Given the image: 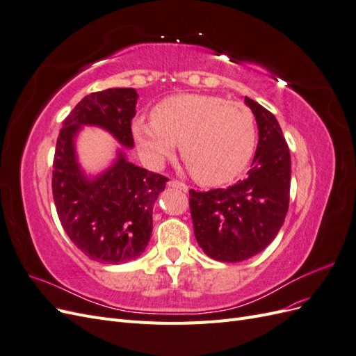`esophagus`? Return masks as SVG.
Masks as SVG:
<instances>
[{
	"label": "esophagus",
	"mask_w": 356,
	"mask_h": 356,
	"mask_svg": "<svg viewBox=\"0 0 356 356\" xmlns=\"http://www.w3.org/2000/svg\"><path fill=\"white\" fill-rule=\"evenodd\" d=\"M168 186L172 187V188H178V190H181V191H188V187L184 184V182L177 181V179H170V181L168 182Z\"/></svg>",
	"instance_id": "1"
}]
</instances>
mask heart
<instances>
[{
    "instance_id": "b5f03b06",
    "label": "heart",
    "mask_w": 356,
    "mask_h": 356,
    "mask_svg": "<svg viewBox=\"0 0 356 356\" xmlns=\"http://www.w3.org/2000/svg\"><path fill=\"white\" fill-rule=\"evenodd\" d=\"M152 117L132 122L134 139L149 166L160 168L179 144L195 179L220 186L238 177L252 157L255 118L239 101L181 93L160 101Z\"/></svg>"
}]
</instances>
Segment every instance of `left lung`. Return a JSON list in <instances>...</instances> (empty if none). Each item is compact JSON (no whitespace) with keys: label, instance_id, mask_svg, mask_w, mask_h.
I'll return each instance as SVG.
<instances>
[{"label":"left lung","instance_id":"1","mask_svg":"<svg viewBox=\"0 0 356 356\" xmlns=\"http://www.w3.org/2000/svg\"><path fill=\"white\" fill-rule=\"evenodd\" d=\"M255 115L258 145L248 177L227 188L190 190L199 246L217 261L238 263L272 243L289 204L291 156L276 117L245 96Z\"/></svg>","mask_w":356,"mask_h":356}]
</instances>
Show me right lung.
Listing matches in <instances>:
<instances>
[{
	"instance_id": "1",
	"label": "right lung",
	"mask_w": 356,
	"mask_h": 356,
	"mask_svg": "<svg viewBox=\"0 0 356 356\" xmlns=\"http://www.w3.org/2000/svg\"><path fill=\"white\" fill-rule=\"evenodd\" d=\"M138 93L115 88L90 93L63 120L53 160V200L63 230L90 260L122 264L141 255L152 238L153 207L166 177L129 161L122 148L105 170L88 175L79 163L75 139L84 126L110 132L134 148L131 122Z\"/></svg>"
}]
</instances>
